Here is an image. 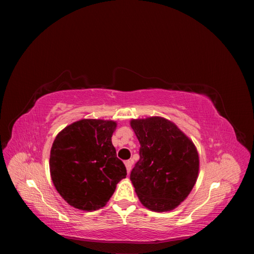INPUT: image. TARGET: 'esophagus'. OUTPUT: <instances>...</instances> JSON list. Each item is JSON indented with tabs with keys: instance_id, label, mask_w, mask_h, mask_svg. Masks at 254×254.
Returning a JSON list of instances; mask_svg holds the SVG:
<instances>
[{
	"instance_id": "1",
	"label": "esophagus",
	"mask_w": 254,
	"mask_h": 254,
	"mask_svg": "<svg viewBox=\"0 0 254 254\" xmlns=\"http://www.w3.org/2000/svg\"><path fill=\"white\" fill-rule=\"evenodd\" d=\"M125 166H126V170H127V173L129 174L130 171H131V166H132V161L131 160H128L125 162Z\"/></svg>"
}]
</instances>
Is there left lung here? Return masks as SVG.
<instances>
[{"label":"left lung","mask_w":254,"mask_h":254,"mask_svg":"<svg viewBox=\"0 0 254 254\" xmlns=\"http://www.w3.org/2000/svg\"><path fill=\"white\" fill-rule=\"evenodd\" d=\"M140 142V160L130 174L141 203L153 212L176 209L193 190L199 174L194 142L162 117L132 119Z\"/></svg>","instance_id":"8db88e82"}]
</instances>
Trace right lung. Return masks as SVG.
I'll use <instances>...</instances> for the list:
<instances>
[{"instance_id":"1","label":"right lung","mask_w":254,"mask_h":254,"mask_svg":"<svg viewBox=\"0 0 254 254\" xmlns=\"http://www.w3.org/2000/svg\"><path fill=\"white\" fill-rule=\"evenodd\" d=\"M117 127L111 120L82 119L67 125L54 140L51 178L60 196L75 209H102L117 184L126 178V167L111 141Z\"/></svg>"}]
</instances>
